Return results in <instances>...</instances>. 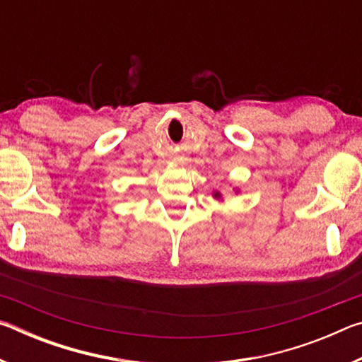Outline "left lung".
<instances>
[{
    "label": "left lung",
    "instance_id": "obj_1",
    "mask_svg": "<svg viewBox=\"0 0 362 362\" xmlns=\"http://www.w3.org/2000/svg\"><path fill=\"white\" fill-rule=\"evenodd\" d=\"M214 198H217V199H218V198H220V193H218V192L214 193Z\"/></svg>",
    "mask_w": 362,
    "mask_h": 362
}]
</instances>
